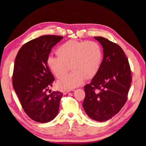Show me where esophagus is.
Here are the masks:
<instances>
[{"label":"esophagus","mask_w":146,"mask_h":146,"mask_svg":"<svg viewBox=\"0 0 146 146\" xmlns=\"http://www.w3.org/2000/svg\"><path fill=\"white\" fill-rule=\"evenodd\" d=\"M70 91H72V90H63V93L64 94H66L67 93H68L69 92H70Z\"/></svg>","instance_id":"34e87169"}]
</instances>
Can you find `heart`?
I'll use <instances>...</instances> for the list:
<instances>
[{"label":"heart","mask_w":146,"mask_h":146,"mask_svg":"<svg viewBox=\"0 0 146 146\" xmlns=\"http://www.w3.org/2000/svg\"><path fill=\"white\" fill-rule=\"evenodd\" d=\"M57 58L50 56L47 63L58 78H62L69 69L72 71L58 82L63 89H72L81 85L85 78L90 79L98 74L102 61V51L96 41L69 40L56 50Z\"/></svg>","instance_id":"obj_1"}]
</instances>
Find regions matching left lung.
Masks as SVG:
<instances>
[{
    "instance_id": "obj_1",
    "label": "left lung",
    "mask_w": 146,
    "mask_h": 146,
    "mask_svg": "<svg viewBox=\"0 0 146 146\" xmlns=\"http://www.w3.org/2000/svg\"><path fill=\"white\" fill-rule=\"evenodd\" d=\"M104 48L98 74L84 87L83 107L88 117L98 122L109 120L125 105L131 82L129 60L122 48L107 38L95 36Z\"/></svg>"
}]
</instances>
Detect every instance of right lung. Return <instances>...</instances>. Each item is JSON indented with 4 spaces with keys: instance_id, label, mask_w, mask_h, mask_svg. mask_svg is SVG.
I'll return each mask as SVG.
<instances>
[{
    "instance_id": "obj_1",
    "label": "right lung",
    "mask_w": 146,
    "mask_h": 146,
    "mask_svg": "<svg viewBox=\"0 0 146 146\" xmlns=\"http://www.w3.org/2000/svg\"><path fill=\"white\" fill-rule=\"evenodd\" d=\"M63 38L43 35L32 39L21 47L16 57L13 88L25 113L38 122H50L58 113L63 93L49 90L55 78L47 60L51 48Z\"/></svg>"
}]
</instances>
